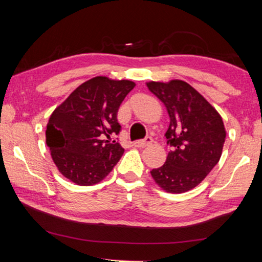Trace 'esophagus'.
I'll return each instance as SVG.
<instances>
[{
	"instance_id": "obj_1",
	"label": "esophagus",
	"mask_w": 262,
	"mask_h": 262,
	"mask_svg": "<svg viewBox=\"0 0 262 262\" xmlns=\"http://www.w3.org/2000/svg\"><path fill=\"white\" fill-rule=\"evenodd\" d=\"M151 143H152L151 137H145V139L142 141H135L134 143H133V145L136 148H145V147H149Z\"/></svg>"
}]
</instances>
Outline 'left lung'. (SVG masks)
<instances>
[{"instance_id": "8db88e82", "label": "left lung", "mask_w": 262, "mask_h": 262, "mask_svg": "<svg viewBox=\"0 0 262 262\" xmlns=\"http://www.w3.org/2000/svg\"><path fill=\"white\" fill-rule=\"evenodd\" d=\"M166 107V132L172 150L163 166L150 173L167 193L180 194L196 187L219 163L227 136L223 120L200 92L181 79L147 82Z\"/></svg>"}]
</instances>
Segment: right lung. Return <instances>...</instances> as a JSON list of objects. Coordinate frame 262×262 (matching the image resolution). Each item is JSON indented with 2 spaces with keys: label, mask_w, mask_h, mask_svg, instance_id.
Here are the masks:
<instances>
[{
  "label": "right lung",
  "mask_w": 262,
  "mask_h": 262,
  "mask_svg": "<svg viewBox=\"0 0 262 262\" xmlns=\"http://www.w3.org/2000/svg\"><path fill=\"white\" fill-rule=\"evenodd\" d=\"M135 88L128 79L96 76L82 83L52 113L46 144L60 173L79 186L100 183L122 156L117 113Z\"/></svg>",
  "instance_id": "right-lung-1"
}]
</instances>
